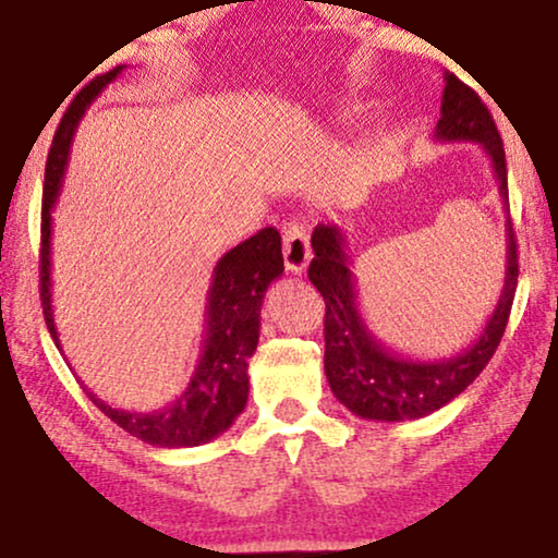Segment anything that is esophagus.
<instances>
[{
  "mask_svg": "<svg viewBox=\"0 0 558 558\" xmlns=\"http://www.w3.org/2000/svg\"><path fill=\"white\" fill-rule=\"evenodd\" d=\"M283 257H286V270L293 275L306 272L311 263V242L308 232L303 225H291L283 234Z\"/></svg>",
  "mask_w": 558,
  "mask_h": 558,
  "instance_id": "34e87169",
  "label": "esophagus"
}]
</instances>
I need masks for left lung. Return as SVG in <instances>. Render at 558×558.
<instances>
[{
  "label": "left lung",
  "mask_w": 558,
  "mask_h": 558,
  "mask_svg": "<svg viewBox=\"0 0 558 558\" xmlns=\"http://www.w3.org/2000/svg\"><path fill=\"white\" fill-rule=\"evenodd\" d=\"M441 119L434 140L439 143H474L493 166L505 211H508V168L500 132L493 114L470 86L454 73L444 76ZM505 278L493 314L480 337L454 356L418 360L388 349L369 329L356 303V278L347 252V236L337 225H318L311 236L314 259L308 280L324 295V369L339 403L367 421H415L451 403L474 383L500 344L508 326L518 286V244L508 214L505 225Z\"/></svg>",
  "instance_id": "obj_1"
}]
</instances>
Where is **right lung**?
<instances>
[{"instance_id": "add662e5", "label": "right lung", "mask_w": 558, "mask_h": 558, "mask_svg": "<svg viewBox=\"0 0 558 558\" xmlns=\"http://www.w3.org/2000/svg\"><path fill=\"white\" fill-rule=\"evenodd\" d=\"M124 69L128 65H117L114 71L94 78L81 96H76V101L65 111L48 153L40 227V299L48 331L61 352L63 347L53 318V288H50V229H53L50 211L56 209L58 193H61L71 143L81 117H84L88 104ZM280 275H283V247H280L278 229L272 227L259 229L255 236L236 244L219 259L211 272L209 293H206V331L198 365L193 369L185 390L173 403L160 408V411L137 413L111 408L86 390L88 398L119 428L137 436L140 441L153 444V447L183 449L217 439L247 405V362L255 354L259 341V311H263L267 286Z\"/></svg>"}]
</instances>
